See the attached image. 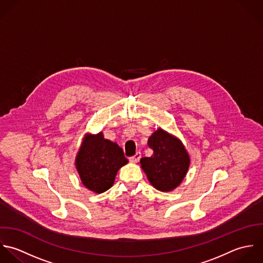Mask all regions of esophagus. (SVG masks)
<instances>
[{
  "label": "esophagus",
  "instance_id": "obj_1",
  "mask_svg": "<svg viewBox=\"0 0 263 263\" xmlns=\"http://www.w3.org/2000/svg\"><path fill=\"white\" fill-rule=\"evenodd\" d=\"M140 158H141V154H140V153H137L134 157H131V158H129V160H130L132 163H136V162L139 161Z\"/></svg>",
  "mask_w": 263,
  "mask_h": 263
}]
</instances>
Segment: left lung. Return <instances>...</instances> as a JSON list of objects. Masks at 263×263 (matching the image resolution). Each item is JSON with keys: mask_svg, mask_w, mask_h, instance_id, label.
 Listing matches in <instances>:
<instances>
[{"mask_svg": "<svg viewBox=\"0 0 263 263\" xmlns=\"http://www.w3.org/2000/svg\"><path fill=\"white\" fill-rule=\"evenodd\" d=\"M154 151L151 158H142L141 168L149 183L158 191L175 190L184 180L190 165V157L182 141L158 128L148 139Z\"/></svg>", "mask_w": 263, "mask_h": 263, "instance_id": "8db88e82", "label": "left lung"}]
</instances>
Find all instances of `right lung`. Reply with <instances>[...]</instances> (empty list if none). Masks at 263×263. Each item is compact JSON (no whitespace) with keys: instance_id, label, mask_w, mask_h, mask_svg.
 <instances>
[{"instance_id":"1","label":"right lung","mask_w":263,"mask_h":263,"mask_svg":"<svg viewBox=\"0 0 263 263\" xmlns=\"http://www.w3.org/2000/svg\"><path fill=\"white\" fill-rule=\"evenodd\" d=\"M128 163L123 149L105 139L103 132L86 133L75 158V166L85 188L101 194L115 182L118 171Z\"/></svg>"}]
</instances>
